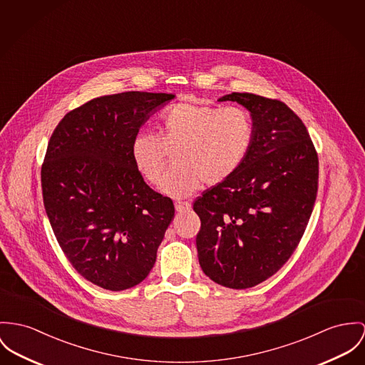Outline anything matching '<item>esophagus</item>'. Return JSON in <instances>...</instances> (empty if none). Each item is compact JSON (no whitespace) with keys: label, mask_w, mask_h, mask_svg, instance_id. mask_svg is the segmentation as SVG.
<instances>
[{"label":"esophagus","mask_w":365,"mask_h":365,"mask_svg":"<svg viewBox=\"0 0 365 365\" xmlns=\"http://www.w3.org/2000/svg\"><path fill=\"white\" fill-rule=\"evenodd\" d=\"M190 202L189 201H176L175 202V210L178 211V212H185V211H187V210H190Z\"/></svg>","instance_id":"34e87169"}]
</instances>
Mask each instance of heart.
I'll return each instance as SVG.
<instances>
[{
	"instance_id": "heart-1",
	"label": "heart",
	"mask_w": 365,
	"mask_h": 365,
	"mask_svg": "<svg viewBox=\"0 0 365 365\" xmlns=\"http://www.w3.org/2000/svg\"><path fill=\"white\" fill-rule=\"evenodd\" d=\"M255 135L254 120L242 107H217L186 98L170 104L158 118L157 135L141 132L132 143V158L143 179L158 186L172 154L163 190L186 197L202 183L215 186L246 161Z\"/></svg>"
}]
</instances>
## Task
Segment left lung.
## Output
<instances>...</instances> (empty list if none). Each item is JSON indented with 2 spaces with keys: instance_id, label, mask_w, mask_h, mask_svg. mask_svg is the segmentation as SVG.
I'll return each instance as SVG.
<instances>
[{
  "instance_id": "left-lung-1",
  "label": "left lung",
  "mask_w": 365,
  "mask_h": 365,
  "mask_svg": "<svg viewBox=\"0 0 365 365\" xmlns=\"http://www.w3.org/2000/svg\"><path fill=\"white\" fill-rule=\"evenodd\" d=\"M252 113V150L237 172L197 197L200 267L218 284L247 289L277 274L299 246L318 192V154L284 103L226 94Z\"/></svg>"
}]
</instances>
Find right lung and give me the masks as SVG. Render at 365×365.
Returning <instances> with one entry per match:
<instances>
[{"instance_id":"1","label":"right lung","mask_w":365,"mask_h":365,"mask_svg":"<svg viewBox=\"0 0 365 365\" xmlns=\"http://www.w3.org/2000/svg\"><path fill=\"white\" fill-rule=\"evenodd\" d=\"M167 93L125 91L69 111L41 165V189L56 240L84 279L113 292L147 278L175 215L132 158V143Z\"/></svg>"}]
</instances>
